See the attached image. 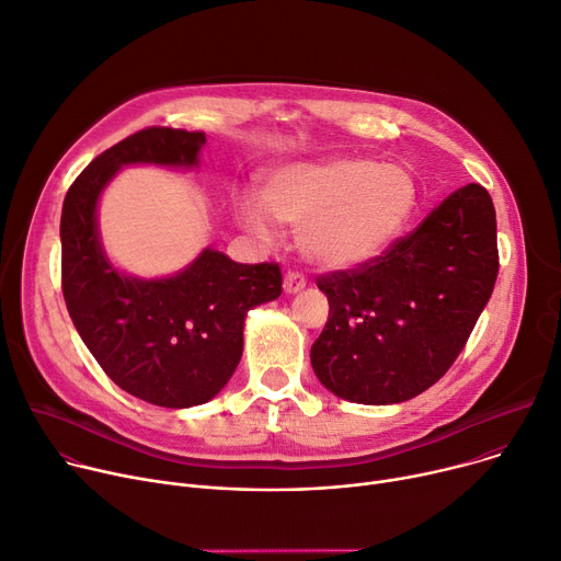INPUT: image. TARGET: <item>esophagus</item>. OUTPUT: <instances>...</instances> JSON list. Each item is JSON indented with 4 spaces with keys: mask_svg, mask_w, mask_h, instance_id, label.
<instances>
[{
    "mask_svg": "<svg viewBox=\"0 0 561 561\" xmlns=\"http://www.w3.org/2000/svg\"><path fill=\"white\" fill-rule=\"evenodd\" d=\"M305 286H307L305 275H300V273H286V277H284V290H286L288 295L300 293Z\"/></svg>",
    "mask_w": 561,
    "mask_h": 561,
    "instance_id": "1",
    "label": "esophagus"
}]
</instances>
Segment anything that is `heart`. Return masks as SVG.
<instances>
[{
    "instance_id": "b5f03b06",
    "label": "heart",
    "mask_w": 561,
    "mask_h": 561,
    "mask_svg": "<svg viewBox=\"0 0 561 561\" xmlns=\"http://www.w3.org/2000/svg\"><path fill=\"white\" fill-rule=\"evenodd\" d=\"M415 209V182L403 167L369 158L293 162L264 182V205L239 201V222L268 239L271 216L297 230L311 264L327 271L356 268L379 256L405 228Z\"/></svg>"
}]
</instances>
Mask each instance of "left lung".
<instances>
[{"mask_svg":"<svg viewBox=\"0 0 561 561\" xmlns=\"http://www.w3.org/2000/svg\"><path fill=\"white\" fill-rule=\"evenodd\" d=\"M496 275L494 203L471 182L383 256L318 279L329 318L311 347L316 377L367 405L422 394L462 352Z\"/></svg>","mask_w":561,"mask_h":561,"instance_id":"left-lung-1","label":"left lung"}]
</instances>
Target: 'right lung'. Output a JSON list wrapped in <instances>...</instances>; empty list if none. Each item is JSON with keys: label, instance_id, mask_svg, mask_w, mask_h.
<instances>
[{"label": "right lung", "instance_id": "obj_1", "mask_svg": "<svg viewBox=\"0 0 561 561\" xmlns=\"http://www.w3.org/2000/svg\"><path fill=\"white\" fill-rule=\"evenodd\" d=\"M201 130L146 128L115 144L73 180L62 203V295L69 318L105 375L128 394L162 408L214 399L241 360L250 309L277 300V264H237L205 248L169 277L144 279L107 259L99 201L122 167H198Z\"/></svg>", "mask_w": 561, "mask_h": 561}]
</instances>
